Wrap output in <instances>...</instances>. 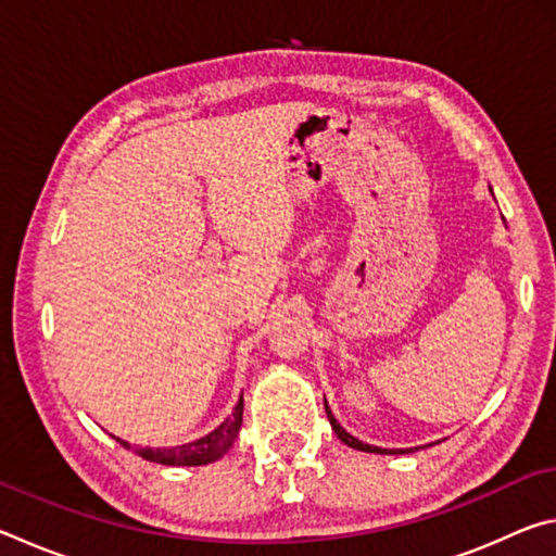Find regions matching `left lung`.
Returning <instances> with one entry per match:
<instances>
[{"instance_id":"1","label":"left lung","mask_w":556,"mask_h":556,"mask_svg":"<svg viewBox=\"0 0 556 556\" xmlns=\"http://www.w3.org/2000/svg\"><path fill=\"white\" fill-rule=\"evenodd\" d=\"M326 414H328V421H331V427H333V431H336V437L341 439L345 446H353V448H357V451H368V454H400V451H384V448H380V446L363 444V441H357L355 437L348 434V431H345V429L336 421V417L331 414V409H328V404H326Z\"/></svg>"}]
</instances>
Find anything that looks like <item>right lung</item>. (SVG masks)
<instances>
[{
	"mask_svg": "<svg viewBox=\"0 0 556 556\" xmlns=\"http://www.w3.org/2000/svg\"><path fill=\"white\" fill-rule=\"evenodd\" d=\"M240 427H242V400L218 429L211 431L208 437H203L199 441H191V444L174 446V448H142V446H129L127 441L122 439L117 441L142 458L156 460V464H164V466H205V464H213V460H218L225 451L232 446V441L240 434Z\"/></svg>",
	"mask_w": 556,
	"mask_h": 556,
	"instance_id": "right-lung-1",
	"label": "right lung"
}]
</instances>
